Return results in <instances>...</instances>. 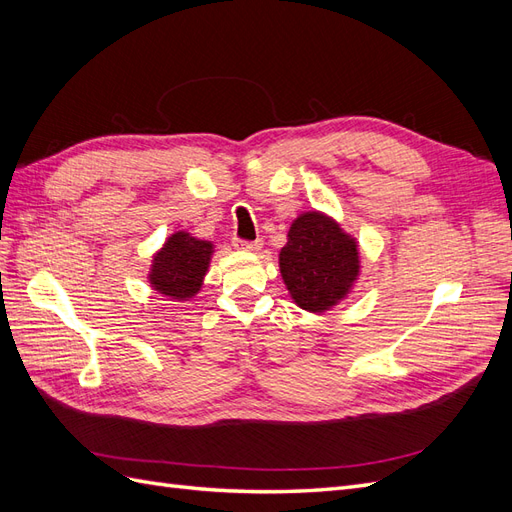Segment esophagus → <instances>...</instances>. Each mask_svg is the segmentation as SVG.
Instances as JSON below:
<instances>
[{
    "instance_id": "1",
    "label": "esophagus",
    "mask_w": 512,
    "mask_h": 512,
    "mask_svg": "<svg viewBox=\"0 0 512 512\" xmlns=\"http://www.w3.org/2000/svg\"><path fill=\"white\" fill-rule=\"evenodd\" d=\"M235 245L239 247V250H245V252H258L262 247V239H256V241H241L237 239Z\"/></svg>"
}]
</instances>
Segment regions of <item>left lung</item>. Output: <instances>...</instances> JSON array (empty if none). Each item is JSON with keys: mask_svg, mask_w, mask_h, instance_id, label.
<instances>
[{"mask_svg": "<svg viewBox=\"0 0 512 512\" xmlns=\"http://www.w3.org/2000/svg\"><path fill=\"white\" fill-rule=\"evenodd\" d=\"M280 273L292 301L322 314L342 303L361 273L359 241L322 211L292 220L280 252Z\"/></svg>", "mask_w": 512, "mask_h": 512, "instance_id": "8db88e82", "label": "left lung"}]
</instances>
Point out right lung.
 <instances>
[{
    "label": "right lung",
    "instance_id": "1",
    "mask_svg": "<svg viewBox=\"0 0 512 512\" xmlns=\"http://www.w3.org/2000/svg\"><path fill=\"white\" fill-rule=\"evenodd\" d=\"M213 252L211 241L177 230L153 254L147 280L168 299L190 301L203 288Z\"/></svg>",
    "mask_w": 512,
    "mask_h": 512
}]
</instances>
